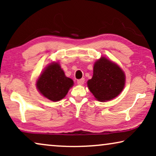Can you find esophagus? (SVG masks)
Returning <instances> with one entry per match:
<instances>
[{
	"label": "esophagus",
	"instance_id": "esophagus-1",
	"mask_svg": "<svg viewBox=\"0 0 156 156\" xmlns=\"http://www.w3.org/2000/svg\"><path fill=\"white\" fill-rule=\"evenodd\" d=\"M84 81H85V80H84V78L80 79V80H77V84H78L79 85H82V84H84Z\"/></svg>",
	"mask_w": 156,
	"mask_h": 156
}]
</instances>
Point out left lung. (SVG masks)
<instances>
[{
  "label": "left lung",
  "mask_w": 156,
  "mask_h": 156,
  "mask_svg": "<svg viewBox=\"0 0 156 156\" xmlns=\"http://www.w3.org/2000/svg\"><path fill=\"white\" fill-rule=\"evenodd\" d=\"M125 78L119 66L103 57L94 65L93 76L88 80L87 86L98 101H109L122 91Z\"/></svg>",
  "instance_id": "obj_1"
}]
</instances>
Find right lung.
<instances>
[{
  "label": "right lung",
  "mask_w": 156,
  "mask_h": 156,
  "mask_svg": "<svg viewBox=\"0 0 156 156\" xmlns=\"http://www.w3.org/2000/svg\"><path fill=\"white\" fill-rule=\"evenodd\" d=\"M73 84V80L65 76L57 62L49 65L40 74L36 83L40 94L52 101L63 99Z\"/></svg>",
  "instance_id": "1"
}]
</instances>
